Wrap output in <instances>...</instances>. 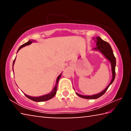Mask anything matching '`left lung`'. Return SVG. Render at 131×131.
Wrapping results in <instances>:
<instances>
[{"mask_svg":"<svg viewBox=\"0 0 131 131\" xmlns=\"http://www.w3.org/2000/svg\"><path fill=\"white\" fill-rule=\"evenodd\" d=\"M96 46L97 47L94 48V50H97L102 53V54L105 55V57L107 58L108 60H109L111 65H112V75H113V78L112 81H111L110 83L109 84L107 87L106 88V89L104 90L103 91L99 93V94L91 95V96H84V95H81L79 94H77V92L76 94L78 95L79 96L82 97V98H85L88 99H95L98 98V97H101V96L105 94L106 92V91L107 90L108 88L109 87V86L112 84L114 80L115 77H116V71H115V68H116V58H115L113 51L112 48L111 47V46L107 42L103 40L101 37H96Z\"/></svg>","mask_w":131,"mask_h":131,"instance_id":"left-lung-1","label":"left lung"}]
</instances>
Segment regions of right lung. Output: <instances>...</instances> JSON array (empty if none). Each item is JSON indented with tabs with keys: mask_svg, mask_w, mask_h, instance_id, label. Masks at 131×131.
I'll return each instance as SVG.
<instances>
[{
	"mask_svg": "<svg viewBox=\"0 0 131 131\" xmlns=\"http://www.w3.org/2000/svg\"><path fill=\"white\" fill-rule=\"evenodd\" d=\"M32 42H33V41H30L29 40V41H28L27 43H26L25 44H24L22 45L20 47L18 48V51L21 49V48H23L24 47H25V46H28L32 43ZM17 51V52H18ZM15 58L13 61V65H14V62H15ZM62 74V73H61ZM61 74L60 75H59V76L57 77V81H56V85H55V87H54V90H52V91L51 92H50V94H47V95H43V96H39V97H32V96H28V95L25 94V96L28 97V98L31 99V100L34 101L35 102H43V101H48V100H50L51 98H52L53 97H54L55 94H56L57 93V85H58V81L59 79H60V77H61Z\"/></svg>",
	"mask_w": 131,
	"mask_h": 131,
	"instance_id": "right-lung-1",
	"label": "right lung"
}]
</instances>
